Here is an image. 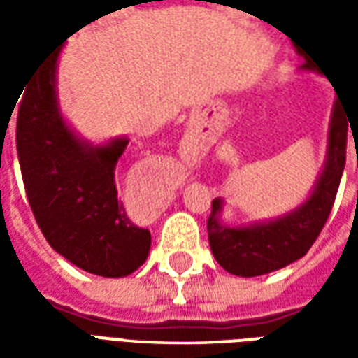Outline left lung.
Instances as JSON below:
<instances>
[{"label": "left lung", "instance_id": "1", "mask_svg": "<svg viewBox=\"0 0 358 358\" xmlns=\"http://www.w3.org/2000/svg\"><path fill=\"white\" fill-rule=\"evenodd\" d=\"M305 69H315V65L307 63ZM343 110L345 107H339L338 99L331 118L328 161L322 176L316 182L315 192L303 207L268 224L228 228L218 222L222 203L220 199L213 201L207 220L209 243L213 255L226 272L243 278L268 274L301 259L315 243L330 217L339 180L345 169L347 136H351V120Z\"/></svg>", "mask_w": 358, "mask_h": 358}]
</instances>
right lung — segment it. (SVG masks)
<instances>
[{
    "label": "right lung",
    "mask_w": 358,
    "mask_h": 358,
    "mask_svg": "<svg viewBox=\"0 0 358 358\" xmlns=\"http://www.w3.org/2000/svg\"><path fill=\"white\" fill-rule=\"evenodd\" d=\"M61 48L43 59L22 92L17 153L30 209L51 248L78 268L105 278L145 263L148 228L118 201L115 169L128 140L105 148L82 143L59 117L55 66Z\"/></svg>",
    "instance_id": "1"
}]
</instances>
